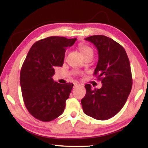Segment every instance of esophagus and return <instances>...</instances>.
Returning a JSON list of instances; mask_svg holds the SVG:
<instances>
[{
	"mask_svg": "<svg viewBox=\"0 0 148 148\" xmlns=\"http://www.w3.org/2000/svg\"><path fill=\"white\" fill-rule=\"evenodd\" d=\"M77 86H80V84L78 82H75V83H74V87H76Z\"/></svg>",
	"mask_w": 148,
	"mask_h": 148,
	"instance_id": "1",
	"label": "esophagus"
}]
</instances>
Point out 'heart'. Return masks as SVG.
<instances>
[{
  "instance_id": "1",
  "label": "heart",
  "mask_w": 148,
  "mask_h": 148,
  "mask_svg": "<svg viewBox=\"0 0 148 148\" xmlns=\"http://www.w3.org/2000/svg\"><path fill=\"white\" fill-rule=\"evenodd\" d=\"M78 48H79L80 53H82V56H83L84 57L89 54H93L92 49L89 46H87V45L85 44H79Z\"/></svg>"
}]
</instances>
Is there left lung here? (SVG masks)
<instances>
[{"label":"left lung","mask_w":148,"mask_h":148,"mask_svg":"<svg viewBox=\"0 0 148 148\" xmlns=\"http://www.w3.org/2000/svg\"><path fill=\"white\" fill-rule=\"evenodd\" d=\"M98 49L99 61L93 75L101 81V89L86 84L81 103L84 112L98 120H106L118 113L126 102L132 86L129 59L123 47L103 35L86 38Z\"/></svg>","instance_id":"8db88e82"}]
</instances>
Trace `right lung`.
Instances as JSON below:
<instances>
[{"instance_id":"obj_1","label":"right lung","mask_w":148,"mask_h":148,"mask_svg":"<svg viewBox=\"0 0 148 148\" xmlns=\"http://www.w3.org/2000/svg\"><path fill=\"white\" fill-rule=\"evenodd\" d=\"M76 38L49 36L32 45L22 65L20 85L24 104L34 118L51 121L63 113L74 85L60 84L52 76L56 66L63 64L67 47Z\"/></svg>"}]
</instances>
